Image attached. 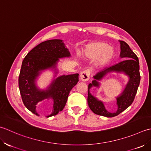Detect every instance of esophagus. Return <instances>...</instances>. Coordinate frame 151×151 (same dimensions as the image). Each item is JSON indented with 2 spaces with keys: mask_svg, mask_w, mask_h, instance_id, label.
Instances as JSON below:
<instances>
[{
  "mask_svg": "<svg viewBox=\"0 0 151 151\" xmlns=\"http://www.w3.org/2000/svg\"><path fill=\"white\" fill-rule=\"evenodd\" d=\"M89 77H90V70H86L83 71L81 73V75H80V78H81L83 81H88Z\"/></svg>",
  "mask_w": 151,
  "mask_h": 151,
  "instance_id": "obj_1",
  "label": "esophagus"
}]
</instances>
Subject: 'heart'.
<instances>
[{"mask_svg": "<svg viewBox=\"0 0 151 151\" xmlns=\"http://www.w3.org/2000/svg\"><path fill=\"white\" fill-rule=\"evenodd\" d=\"M85 57L89 59L96 58V64L98 67H102L109 63L114 55L113 48L106 42L96 41L89 43L83 50Z\"/></svg>", "mask_w": 151, "mask_h": 151, "instance_id": "obj_1", "label": "heart"}]
</instances>
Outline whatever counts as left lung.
<instances>
[{
  "instance_id": "left-lung-1",
  "label": "left lung",
  "mask_w": 151,
  "mask_h": 151,
  "mask_svg": "<svg viewBox=\"0 0 151 151\" xmlns=\"http://www.w3.org/2000/svg\"><path fill=\"white\" fill-rule=\"evenodd\" d=\"M121 44V58H127L117 64L109 68H106L97 73L94 79L88 86L87 101L88 106L94 113L106 117H113L128 108L134 100L139 85L141 76L139 73V63L137 55L135 54L129 45L124 41H120ZM111 72L124 73L129 76V81L123 93L117 97V104L118 109L115 113H111L106 110L103 103L93 96L90 93V89L93 86L99 87L100 81L107 73Z\"/></svg>"
}]
</instances>
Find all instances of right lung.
I'll use <instances>...</instances> for the list:
<instances>
[{
	"label": "right lung",
	"instance_id": "1",
	"mask_svg": "<svg viewBox=\"0 0 151 151\" xmlns=\"http://www.w3.org/2000/svg\"><path fill=\"white\" fill-rule=\"evenodd\" d=\"M70 56L62 40L55 39L40 43L24 58L19 76V88L24 105L34 114L39 115L36 105L45 99L53 101V111L47 117L57 115L64 109L70 91L79 81L78 73L58 77L46 90L39 89L35 81L42 70H57L59 58ZM57 73L55 71V74Z\"/></svg>",
	"mask_w": 151,
	"mask_h": 151
}]
</instances>
